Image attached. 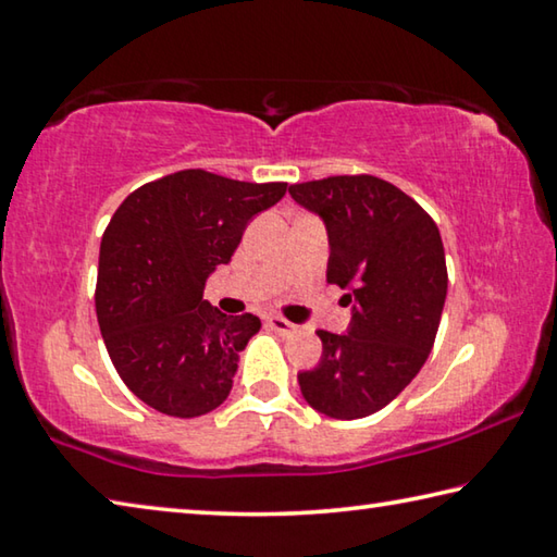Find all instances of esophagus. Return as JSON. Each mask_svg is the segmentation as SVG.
I'll return each mask as SVG.
<instances>
[{"mask_svg": "<svg viewBox=\"0 0 557 557\" xmlns=\"http://www.w3.org/2000/svg\"><path fill=\"white\" fill-rule=\"evenodd\" d=\"M268 324H270L272 332H277L280 336H289V334L297 332V326L292 324V322H287V319H282V317H270Z\"/></svg>", "mask_w": 557, "mask_h": 557, "instance_id": "1", "label": "esophagus"}]
</instances>
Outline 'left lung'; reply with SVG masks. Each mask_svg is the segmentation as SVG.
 Masks as SVG:
<instances>
[{
    "instance_id": "obj_1",
    "label": "left lung",
    "mask_w": 557,
    "mask_h": 557,
    "mask_svg": "<svg viewBox=\"0 0 557 557\" xmlns=\"http://www.w3.org/2000/svg\"><path fill=\"white\" fill-rule=\"evenodd\" d=\"M322 219L326 280L346 289V334L319 329L322 358L297 373L305 400L336 420L385 408L428 361L447 297L445 248L435 221L379 176H329L289 186Z\"/></svg>"
}]
</instances>
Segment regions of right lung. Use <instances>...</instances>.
<instances>
[{"mask_svg":"<svg viewBox=\"0 0 557 557\" xmlns=\"http://www.w3.org/2000/svg\"><path fill=\"white\" fill-rule=\"evenodd\" d=\"M285 191L282 182L186 169L139 186L112 215L100 243L98 324L120 379L149 408L199 418L228 398L260 319L223 314L203 287Z\"/></svg>","mask_w":557,"mask_h":557,"instance_id":"obj_1","label":"right lung"}]
</instances>
